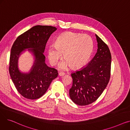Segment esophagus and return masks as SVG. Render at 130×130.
Returning <instances> with one entry per match:
<instances>
[{
    "label": "esophagus",
    "mask_w": 130,
    "mask_h": 130,
    "mask_svg": "<svg viewBox=\"0 0 130 130\" xmlns=\"http://www.w3.org/2000/svg\"><path fill=\"white\" fill-rule=\"evenodd\" d=\"M65 75V74L64 73H63V72H60V73H59V76H63Z\"/></svg>",
    "instance_id": "obj_1"
}]
</instances>
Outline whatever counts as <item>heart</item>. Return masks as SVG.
I'll return each mask as SVG.
<instances>
[{
    "label": "heart",
    "instance_id": "obj_1",
    "mask_svg": "<svg viewBox=\"0 0 130 130\" xmlns=\"http://www.w3.org/2000/svg\"><path fill=\"white\" fill-rule=\"evenodd\" d=\"M93 41L90 36L67 32L59 36L55 44L48 48V58L52 65H56L64 53L65 57L58 64V69L66 70L72 65L78 68L84 65L91 57L93 50Z\"/></svg>",
    "mask_w": 130,
    "mask_h": 130
}]
</instances>
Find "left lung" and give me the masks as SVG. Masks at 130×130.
<instances>
[{"instance_id":"obj_1","label":"left lung","mask_w":130,"mask_h":130,"mask_svg":"<svg viewBox=\"0 0 130 130\" xmlns=\"http://www.w3.org/2000/svg\"><path fill=\"white\" fill-rule=\"evenodd\" d=\"M98 50L84 67L72 73L73 85L70 96L74 103L87 105L96 101L110 80L111 54L107 45L97 35Z\"/></svg>"}]
</instances>
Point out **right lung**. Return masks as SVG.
<instances>
[{
	"instance_id": "add662e5",
	"label": "right lung",
	"mask_w": 130,
	"mask_h": 130,
	"mask_svg": "<svg viewBox=\"0 0 130 130\" xmlns=\"http://www.w3.org/2000/svg\"><path fill=\"white\" fill-rule=\"evenodd\" d=\"M57 30L51 26L37 25L19 36L11 48L9 71L17 90L24 98L35 100L42 97L52 81L58 76L57 71L45 64L43 54L46 44L51 34ZM25 49L31 52L35 61L29 73L20 72L18 60Z\"/></svg>"
}]
</instances>
